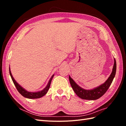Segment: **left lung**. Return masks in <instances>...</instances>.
<instances>
[{
  "instance_id": "obj_1",
  "label": "left lung",
  "mask_w": 126,
  "mask_h": 126,
  "mask_svg": "<svg viewBox=\"0 0 126 126\" xmlns=\"http://www.w3.org/2000/svg\"><path fill=\"white\" fill-rule=\"evenodd\" d=\"M116 71V62L114 58V63L113 70H112L110 76L108 77V79H107V81L103 84H101L98 87H96L94 89L91 90L83 89L82 88L79 87V85H77L76 83L71 78L70 76H69V79L72 88L73 89L74 92L79 97L82 99H84V100H95L101 97V96H102L107 91L108 88L111 85L112 82H113L115 76Z\"/></svg>"
}]
</instances>
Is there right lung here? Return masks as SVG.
<instances>
[{
	"instance_id": "obj_1",
	"label": "right lung",
	"mask_w": 126,
	"mask_h": 126,
	"mask_svg": "<svg viewBox=\"0 0 126 126\" xmlns=\"http://www.w3.org/2000/svg\"><path fill=\"white\" fill-rule=\"evenodd\" d=\"M9 73L10 74L11 77V79H12L13 83H14L16 88H17V89L18 91V92L19 93L23 96H24V97L28 98H31H31H41L46 94L47 92V91L49 89V88H50V84H51V82L53 77V76H54V75H53L51 76V77L50 78L49 81V82H48V83L46 86V87H45L43 90H42L41 91H39V92H28V91H26L25 89H24L22 87H21L20 85L16 81V80L14 79V78H13L12 75L11 73L10 68H9Z\"/></svg>"
}]
</instances>
